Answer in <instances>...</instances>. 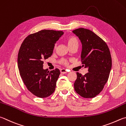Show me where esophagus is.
<instances>
[{
	"label": "esophagus",
	"mask_w": 126,
	"mask_h": 126,
	"mask_svg": "<svg viewBox=\"0 0 126 126\" xmlns=\"http://www.w3.org/2000/svg\"><path fill=\"white\" fill-rule=\"evenodd\" d=\"M61 71V73H62V74H65V73H67V70H66L64 68H63V69H61L60 70Z\"/></svg>",
	"instance_id": "34e87169"
}]
</instances>
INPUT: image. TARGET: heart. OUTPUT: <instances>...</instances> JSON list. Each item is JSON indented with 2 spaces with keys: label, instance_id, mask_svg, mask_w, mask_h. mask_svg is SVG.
I'll list each match as a JSON object with an SVG mask.
<instances>
[{
  "label": "heart",
  "instance_id": "1",
  "mask_svg": "<svg viewBox=\"0 0 126 126\" xmlns=\"http://www.w3.org/2000/svg\"><path fill=\"white\" fill-rule=\"evenodd\" d=\"M66 42H67L69 48L73 46H78V41L77 38L74 37V36H69V37H68L67 38V40H66ZM60 63L62 64L68 65V64H69V62L66 60V59H63L61 60Z\"/></svg>",
  "mask_w": 126,
  "mask_h": 126
}]
</instances>
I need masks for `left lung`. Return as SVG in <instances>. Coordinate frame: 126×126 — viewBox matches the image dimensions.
<instances>
[{"label": "left lung", "mask_w": 126, "mask_h": 126, "mask_svg": "<svg viewBox=\"0 0 126 126\" xmlns=\"http://www.w3.org/2000/svg\"><path fill=\"white\" fill-rule=\"evenodd\" d=\"M73 32L81 41V61L89 72L84 75L77 73L74 89L81 97L93 98L108 80L112 67L110 52L106 43L90 30L79 28Z\"/></svg>", "instance_id": "left-lung-1"}]
</instances>
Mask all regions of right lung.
<instances>
[{"instance_id":"add662e5","label":"right lung","mask_w":126,"mask_h":126,"mask_svg":"<svg viewBox=\"0 0 126 126\" xmlns=\"http://www.w3.org/2000/svg\"><path fill=\"white\" fill-rule=\"evenodd\" d=\"M62 31L43 30L31 34L24 40L17 56L20 76L27 89L40 98L48 97L55 90L60 74L58 69H43V60L52 56L55 43Z\"/></svg>"}]
</instances>
